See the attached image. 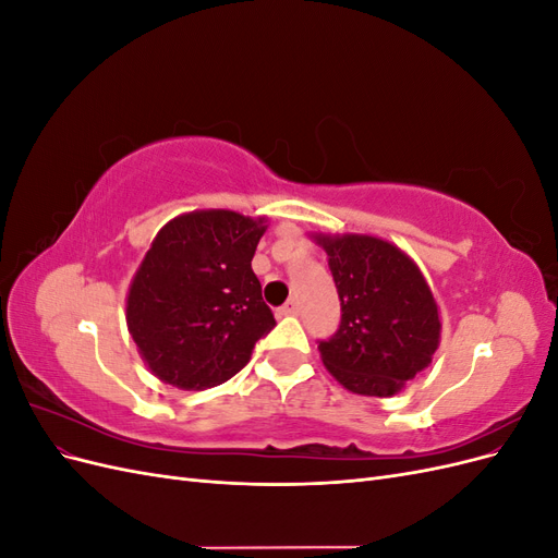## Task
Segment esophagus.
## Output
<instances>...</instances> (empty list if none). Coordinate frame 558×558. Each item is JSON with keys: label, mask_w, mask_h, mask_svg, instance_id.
<instances>
[{"label": "esophagus", "mask_w": 558, "mask_h": 558, "mask_svg": "<svg viewBox=\"0 0 558 558\" xmlns=\"http://www.w3.org/2000/svg\"><path fill=\"white\" fill-rule=\"evenodd\" d=\"M300 312V302L295 300V298H291L289 302H286V305L279 310V314H283V316H289V314H298Z\"/></svg>", "instance_id": "obj_1"}]
</instances>
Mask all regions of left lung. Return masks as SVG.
<instances>
[{
  "label": "left lung",
  "instance_id": "obj_1",
  "mask_svg": "<svg viewBox=\"0 0 558 558\" xmlns=\"http://www.w3.org/2000/svg\"><path fill=\"white\" fill-rule=\"evenodd\" d=\"M328 253L340 326L318 340L330 375L351 393L396 396L428 367L440 344V316L418 267L377 238H316Z\"/></svg>",
  "mask_w": 558,
  "mask_h": 558
}]
</instances>
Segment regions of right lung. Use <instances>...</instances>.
<instances>
[{
  "label": "right lung",
  "instance_id": "add662e5",
  "mask_svg": "<svg viewBox=\"0 0 558 558\" xmlns=\"http://www.w3.org/2000/svg\"><path fill=\"white\" fill-rule=\"evenodd\" d=\"M263 221L183 214L150 244L128 295V328L158 379L185 391L228 381L277 326L251 260Z\"/></svg>",
  "mask_w": 558,
  "mask_h": 558
}]
</instances>
